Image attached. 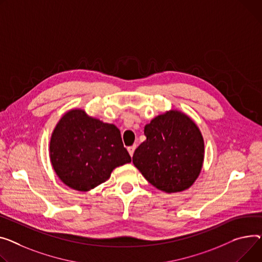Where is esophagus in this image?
Returning <instances> with one entry per match:
<instances>
[{
	"mask_svg": "<svg viewBox=\"0 0 262 262\" xmlns=\"http://www.w3.org/2000/svg\"><path fill=\"white\" fill-rule=\"evenodd\" d=\"M135 149H136V145H133V146H129V147H127V150H128V152H129V155L133 157V155H134V151H135Z\"/></svg>",
	"mask_w": 262,
	"mask_h": 262,
	"instance_id": "34e87169",
	"label": "esophagus"
}]
</instances>
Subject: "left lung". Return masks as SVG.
Masks as SVG:
<instances>
[{"mask_svg":"<svg viewBox=\"0 0 262 262\" xmlns=\"http://www.w3.org/2000/svg\"><path fill=\"white\" fill-rule=\"evenodd\" d=\"M146 140L135 150L133 163L157 189L179 193L195 183L204 161L202 134L189 116L169 110L144 127Z\"/></svg>","mask_w":262,"mask_h":262,"instance_id":"8db88e82","label":"left lung"}]
</instances>
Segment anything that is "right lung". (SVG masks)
I'll return each instance as SVG.
<instances>
[{
	"label": "right lung",
	"instance_id": "obj_1",
	"mask_svg": "<svg viewBox=\"0 0 262 262\" xmlns=\"http://www.w3.org/2000/svg\"><path fill=\"white\" fill-rule=\"evenodd\" d=\"M49 158L58 178L79 191L94 189L116 167L132 162L118 127L82 108L69 110L59 120L50 137Z\"/></svg>",
	"mask_w": 262,
	"mask_h": 262
}]
</instances>
